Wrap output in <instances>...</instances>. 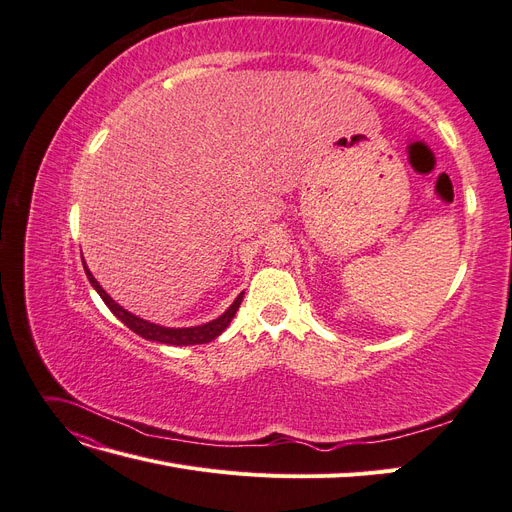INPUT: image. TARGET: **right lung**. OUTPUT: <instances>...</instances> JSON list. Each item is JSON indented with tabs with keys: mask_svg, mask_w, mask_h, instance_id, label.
Listing matches in <instances>:
<instances>
[{
	"mask_svg": "<svg viewBox=\"0 0 512 512\" xmlns=\"http://www.w3.org/2000/svg\"><path fill=\"white\" fill-rule=\"evenodd\" d=\"M85 267V273H87V280L89 284L94 286V290L100 294L102 301L106 303V307L111 309V312L126 324V327L130 331H134L136 335H141L145 339H149V342H158V344H168V346H194V344H207L211 342V339H215L218 335L224 333V329L230 324V320L235 318L237 309L243 301V294L241 292L239 297L232 301V305L226 309V312L222 316H218L211 322H205V324H198V327H162V324H156V322H149L141 316H136L132 312H128V309H123L119 303H115L111 299V294H108L94 277V273L89 271L87 262H83Z\"/></svg>",
	"mask_w": 512,
	"mask_h": 512,
	"instance_id": "right-lung-1",
	"label": "right lung"
}]
</instances>
